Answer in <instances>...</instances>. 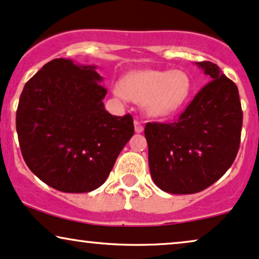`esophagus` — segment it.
<instances>
[{
	"mask_svg": "<svg viewBox=\"0 0 259 259\" xmlns=\"http://www.w3.org/2000/svg\"><path fill=\"white\" fill-rule=\"evenodd\" d=\"M135 130L137 133H142L143 131H144V127H143V123L140 122V121L138 120L135 121Z\"/></svg>",
	"mask_w": 259,
	"mask_h": 259,
	"instance_id": "1",
	"label": "esophagus"
}]
</instances>
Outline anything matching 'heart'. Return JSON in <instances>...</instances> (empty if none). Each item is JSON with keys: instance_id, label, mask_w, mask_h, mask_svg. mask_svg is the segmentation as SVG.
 <instances>
[{"instance_id": "1", "label": "heart", "mask_w": 259, "mask_h": 259, "mask_svg": "<svg viewBox=\"0 0 259 259\" xmlns=\"http://www.w3.org/2000/svg\"><path fill=\"white\" fill-rule=\"evenodd\" d=\"M192 90L190 76L180 69H144L131 73L114 85L113 94L143 104L151 117H165L177 113L186 103Z\"/></svg>"}]
</instances>
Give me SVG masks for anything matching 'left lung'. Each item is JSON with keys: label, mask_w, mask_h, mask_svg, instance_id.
Masks as SVG:
<instances>
[{"label": "left lung", "mask_w": 259, "mask_h": 259, "mask_svg": "<svg viewBox=\"0 0 259 259\" xmlns=\"http://www.w3.org/2000/svg\"><path fill=\"white\" fill-rule=\"evenodd\" d=\"M209 82L171 123L149 122L150 174L156 186L173 194L205 190L237 157L242 111L237 85L215 63L196 62Z\"/></svg>", "instance_id": "obj_1"}]
</instances>
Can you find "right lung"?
Wrapping results in <instances>:
<instances>
[{
    "label": "right lung",
    "instance_id": "right-lung-1",
    "mask_svg": "<svg viewBox=\"0 0 259 259\" xmlns=\"http://www.w3.org/2000/svg\"><path fill=\"white\" fill-rule=\"evenodd\" d=\"M95 65L55 59L24 86L17 110L21 154L43 183L67 193L104 184L135 133L130 114L105 110L107 90Z\"/></svg>",
    "mask_w": 259,
    "mask_h": 259
}]
</instances>
